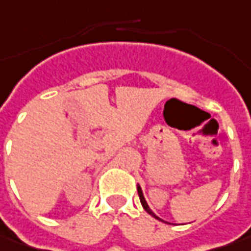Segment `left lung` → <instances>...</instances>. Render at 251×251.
I'll list each match as a JSON object with an SVG mask.
<instances>
[{"label":"left lung","mask_w":251,"mask_h":251,"mask_svg":"<svg viewBox=\"0 0 251 251\" xmlns=\"http://www.w3.org/2000/svg\"><path fill=\"white\" fill-rule=\"evenodd\" d=\"M137 194H139V198H140V203H142L143 209H145V211H146V212L149 213V215H151L153 218H156V219H158V221L164 222V221H163L161 218H158L157 215H156V213H154V212H153V211H151V209H150V206L147 205L146 200H145V195H143V191H142V188H140V185H137ZM166 224H167V222H166Z\"/></svg>","instance_id":"1"}]
</instances>
